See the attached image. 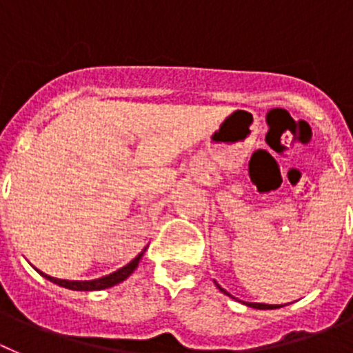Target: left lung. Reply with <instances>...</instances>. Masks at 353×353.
I'll use <instances>...</instances> for the list:
<instances>
[{"instance_id":"8db88e82","label":"left lung","mask_w":353,"mask_h":353,"mask_svg":"<svg viewBox=\"0 0 353 353\" xmlns=\"http://www.w3.org/2000/svg\"><path fill=\"white\" fill-rule=\"evenodd\" d=\"M216 287L220 288L221 292H223V294H227V295H230L228 294L227 290H223V288L220 287V285H216ZM246 306H250V307H255V310H276V307H281L283 306V304H281V306H279V304H262V303H246Z\"/></svg>"}]
</instances>
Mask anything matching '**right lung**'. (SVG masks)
<instances>
[{"label": "right lung", "instance_id": "add662e5", "mask_svg": "<svg viewBox=\"0 0 353 353\" xmlns=\"http://www.w3.org/2000/svg\"><path fill=\"white\" fill-rule=\"evenodd\" d=\"M145 248L142 250L141 253H139L135 259L132 260L130 263H126L125 268L117 269L116 272H112V274H107L103 276V278H98V279H91V281H70V279H59V278H52V276L49 274H43V272H40L37 269L40 274L43 276L46 279H49V281H52V283L59 285V287H65L68 288V290H81V292H91V290H103V288H110L114 287V285L121 283V281H125L126 278H128L130 274H132L135 269H137L139 262H141L142 255H144Z\"/></svg>", "mask_w": 353, "mask_h": 353}]
</instances>
